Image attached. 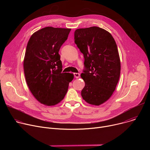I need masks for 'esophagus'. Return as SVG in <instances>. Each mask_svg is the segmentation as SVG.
Instances as JSON below:
<instances>
[{
	"label": "esophagus",
	"instance_id": "1",
	"mask_svg": "<svg viewBox=\"0 0 150 150\" xmlns=\"http://www.w3.org/2000/svg\"><path fill=\"white\" fill-rule=\"evenodd\" d=\"M74 76L75 78H78L79 77V76H80V74L79 73H74Z\"/></svg>",
	"mask_w": 150,
	"mask_h": 150
}]
</instances>
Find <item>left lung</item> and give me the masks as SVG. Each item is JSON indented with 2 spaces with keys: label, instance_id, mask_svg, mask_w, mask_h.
<instances>
[{
  "label": "left lung",
  "instance_id": "obj_1",
  "mask_svg": "<svg viewBox=\"0 0 150 150\" xmlns=\"http://www.w3.org/2000/svg\"><path fill=\"white\" fill-rule=\"evenodd\" d=\"M75 42L83 54L85 69L81 77L85 82L82 98L100 105L113 94L120 74V60L111 34L98 27L79 28L74 33Z\"/></svg>",
  "mask_w": 150,
  "mask_h": 150
}]
</instances>
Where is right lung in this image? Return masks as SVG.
<instances>
[{
  "instance_id": "1",
  "label": "right lung",
  "mask_w": 150,
  "mask_h": 150,
  "mask_svg": "<svg viewBox=\"0 0 150 150\" xmlns=\"http://www.w3.org/2000/svg\"><path fill=\"white\" fill-rule=\"evenodd\" d=\"M71 30L47 27L33 33L28 42L23 63L26 82L34 97L46 105L60 103L74 78L62 73L59 54Z\"/></svg>"
}]
</instances>
